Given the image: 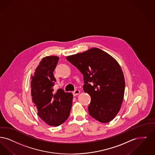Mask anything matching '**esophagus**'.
I'll return each instance as SVG.
<instances>
[{
  "instance_id": "esophagus-1",
  "label": "esophagus",
  "mask_w": 155,
  "mask_h": 155,
  "mask_svg": "<svg viewBox=\"0 0 155 155\" xmlns=\"http://www.w3.org/2000/svg\"><path fill=\"white\" fill-rule=\"evenodd\" d=\"M80 91L79 90H74V91L73 92V94L74 96H76V95H78L79 94H80Z\"/></svg>"
}]
</instances>
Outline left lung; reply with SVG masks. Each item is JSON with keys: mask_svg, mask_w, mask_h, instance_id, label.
Masks as SVG:
<instances>
[{"mask_svg": "<svg viewBox=\"0 0 155 155\" xmlns=\"http://www.w3.org/2000/svg\"><path fill=\"white\" fill-rule=\"evenodd\" d=\"M67 60L83 75V90L91 97L90 115L101 123L113 120L121 108L125 88L124 74L117 61L95 47L68 56Z\"/></svg>", "mask_w": 155, "mask_h": 155, "instance_id": "1", "label": "left lung"}]
</instances>
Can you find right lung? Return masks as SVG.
Segmentation results:
<instances>
[{"instance_id": "add662e5", "label": "right lung", "mask_w": 155, "mask_h": 155, "mask_svg": "<svg viewBox=\"0 0 155 155\" xmlns=\"http://www.w3.org/2000/svg\"><path fill=\"white\" fill-rule=\"evenodd\" d=\"M59 60L57 56L44 57L31 75V95L38 114L47 124L58 126L67 120L73 94L60 88L54 91L53 72Z\"/></svg>"}]
</instances>
